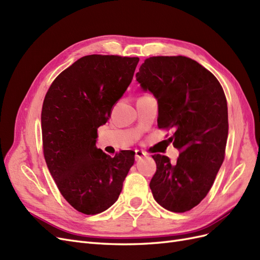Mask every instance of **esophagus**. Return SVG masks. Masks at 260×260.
<instances>
[{"instance_id": "34e87169", "label": "esophagus", "mask_w": 260, "mask_h": 260, "mask_svg": "<svg viewBox=\"0 0 260 260\" xmlns=\"http://www.w3.org/2000/svg\"><path fill=\"white\" fill-rule=\"evenodd\" d=\"M135 153H136V155H135L136 159H140V158H142L143 156H145V153L143 151H140V149H136Z\"/></svg>"}]
</instances>
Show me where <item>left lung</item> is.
I'll return each instance as SVG.
<instances>
[{"mask_svg": "<svg viewBox=\"0 0 260 260\" xmlns=\"http://www.w3.org/2000/svg\"><path fill=\"white\" fill-rule=\"evenodd\" d=\"M136 77L157 99L158 128L174 129L169 140L180 151L175 165L153 155L149 187L165 209L187 211L205 199L224 159L229 123L223 89L209 70L180 55L146 58Z\"/></svg>", "mask_w": 260, "mask_h": 260, "instance_id": "1", "label": "left lung"}]
</instances>
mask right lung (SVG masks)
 <instances>
[{"label":"right lung","mask_w":260,"mask_h":260,"mask_svg":"<svg viewBox=\"0 0 260 260\" xmlns=\"http://www.w3.org/2000/svg\"><path fill=\"white\" fill-rule=\"evenodd\" d=\"M139 57L86 55L61 72L44 98L43 154L60 194L76 210L96 215L119 198L135 153L98 148V128L132 81Z\"/></svg>","instance_id":"obj_1"}]
</instances>
